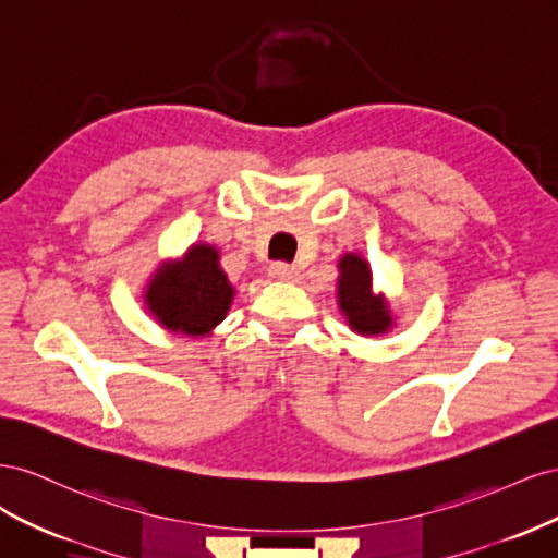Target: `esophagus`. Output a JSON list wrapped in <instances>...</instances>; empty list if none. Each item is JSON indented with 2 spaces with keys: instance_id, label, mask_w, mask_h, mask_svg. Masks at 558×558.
<instances>
[{
  "instance_id": "1",
  "label": "esophagus",
  "mask_w": 558,
  "mask_h": 558,
  "mask_svg": "<svg viewBox=\"0 0 558 558\" xmlns=\"http://www.w3.org/2000/svg\"><path fill=\"white\" fill-rule=\"evenodd\" d=\"M269 275H272L279 281H295L298 279V269L293 265H289V263H275L272 267H269Z\"/></svg>"
}]
</instances>
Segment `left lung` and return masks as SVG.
I'll return each mask as SVG.
<instances>
[{
	"instance_id": "left-lung-1",
	"label": "left lung",
	"mask_w": 558,
	"mask_h": 558,
	"mask_svg": "<svg viewBox=\"0 0 558 558\" xmlns=\"http://www.w3.org/2000/svg\"><path fill=\"white\" fill-rule=\"evenodd\" d=\"M337 305L349 320L353 332L359 335H381L393 326L391 310L384 295L373 293V269L359 253H344L337 263Z\"/></svg>"
}]
</instances>
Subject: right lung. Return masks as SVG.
I'll return each instance as SVG.
<instances>
[{
    "label": "right lung",
    "mask_w": 558,
    "mask_h": 558,
    "mask_svg": "<svg viewBox=\"0 0 558 558\" xmlns=\"http://www.w3.org/2000/svg\"><path fill=\"white\" fill-rule=\"evenodd\" d=\"M218 260L221 256L216 246L193 244L183 258L156 269L144 302L162 328L205 337L221 324L232 305L234 289Z\"/></svg>",
    "instance_id": "obj_1"
}]
</instances>
